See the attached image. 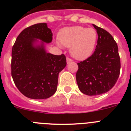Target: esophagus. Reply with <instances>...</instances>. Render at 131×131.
<instances>
[{
    "label": "esophagus",
    "mask_w": 131,
    "mask_h": 131,
    "mask_svg": "<svg viewBox=\"0 0 131 131\" xmlns=\"http://www.w3.org/2000/svg\"><path fill=\"white\" fill-rule=\"evenodd\" d=\"M66 60H67V63H69L70 62H71L73 61V60H71V58H67Z\"/></svg>",
    "instance_id": "1"
}]
</instances>
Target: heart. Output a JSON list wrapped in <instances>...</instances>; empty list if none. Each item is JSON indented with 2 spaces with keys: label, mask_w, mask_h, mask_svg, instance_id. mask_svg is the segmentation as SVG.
Wrapping results in <instances>:
<instances>
[{
  "label": "heart",
  "mask_w": 131,
  "mask_h": 131,
  "mask_svg": "<svg viewBox=\"0 0 131 131\" xmlns=\"http://www.w3.org/2000/svg\"><path fill=\"white\" fill-rule=\"evenodd\" d=\"M97 32L93 28L83 26L68 27L62 29L58 35L56 45L70 47V53L77 60H84L93 52L97 42Z\"/></svg>",
  "instance_id": "obj_1"
}]
</instances>
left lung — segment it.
Listing matches in <instances>:
<instances>
[{
  "mask_svg": "<svg viewBox=\"0 0 131 131\" xmlns=\"http://www.w3.org/2000/svg\"><path fill=\"white\" fill-rule=\"evenodd\" d=\"M92 25L98 36L95 51L77 63L76 73L79 89L88 96L108 92L116 83L121 69L118 47L113 37L104 29Z\"/></svg>",
  "mask_w": 131,
  "mask_h": 131,
  "instance_id": "left-lung-1",
  "label": "left lung"
}]
</instances>
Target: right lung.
Listing matches in <instances>:
<instances>
[{
  "label": "right lung",
  "mask_w": 131,
  "mask_h": 131,
  "mask_svg": "<svg viewBox=\"0 0 131 131\" xmlns=\"http://www.w3.org/2000/svg\"><path fill=\"white\" fill-rule=\"evenodd\" d=\"M52 40L47 24L31 25L18 35L12 50V77L26 97L47 99L57 90L59 73L66 66L63 54L47 52L46 44Z\"/></svg>",
  "instance_id": "obj_1"
}]
</instances>
